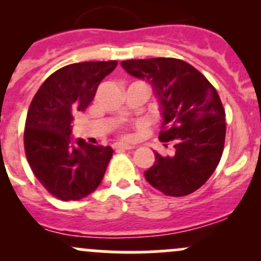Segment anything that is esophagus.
Listing matches in <instances>:
<instances>
[{
    "mask_svg": "<svg viewBox=\"0 0 261 261\" xmlns=\"http://www.w3.org/2000/svg\"><path fill=\"white\" fill-rule=\"evenodd\" d=\"M115 150H130L133 149V146L127 145V144H122V143H117L114 145Z\"/></svg>",
    "mask_w": 261,
    "mask_h": 261,
    "instance_id": "34e87169",
    "label": "esophagus"
}]
</instances>
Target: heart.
I'll return each instance as SVG.
<instances>
[{
  "label": "heart",
  "mask_w": 261,
  "mask_h": 261,
  "mask_svg": "<svg viewBox=\"0 0 261 261\" xmlns=\"http://www.w3.org/2000/svg\"><path fill=\"white\" fill-rule=\"evenodd\" d=\"M123 138H125V139H130V135H127V134H126V135H123Z\"/></svg>",
  "instance_id": "obj_1"
}]
</instances>
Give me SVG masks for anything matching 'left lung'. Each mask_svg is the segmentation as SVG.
I'll return each mask as SVG.
<instances>
[{
    "label": "left lung",
    "mask_w": 261,
    "mask_h": 261,
    "mask_svg": "<svg viewBox=\"0 0 261 261\" xmlns=\"http://www.w3.org/2000/svg\"><path fill=\"white\" fill-rule=\"evenodd\" d=\"M133 77L152 87L163 117L159 139L174 154L155 152L145 179L165 196L181 197L203 186L217 168L225 145V110L215 87L201 72L175 58L121 62Z\"/></svg>",
    "instance_id": "1"
}]
</instances>
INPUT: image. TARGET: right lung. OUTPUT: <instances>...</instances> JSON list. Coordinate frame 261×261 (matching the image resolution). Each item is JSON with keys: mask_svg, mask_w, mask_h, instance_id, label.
Wrapping results in <instances>:
<instances>
[{"mask_svg": "<svg viewBox=\"0 0 261 261\" xmlns=\"http://www.w3.org/2000/svg\"><path fill=\"white\" fill-rule=\"evenodd\" d=\"M117 62L65 65L46 78L26 116L23 145L31 170L46 191L62 201H80L97 189L111 160V146L73 141L72 121L83 112L97 87Z\"/></svg>", "mask_w": 261, "mask_h": 261, "instance_id": "obj_1", "label": "right lung"}]
</instances>
